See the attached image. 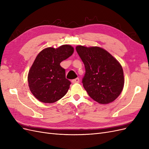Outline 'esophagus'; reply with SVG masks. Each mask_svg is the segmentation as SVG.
Wrapping results in <instances>:
<instances>
[{
	"instance_id": "obj_1",
	"label": "esophagus",
	"mask_w": 149,
	"mask_h": 149,
	"mask_svg": "<svg viewBox=\"0 0 149 149\" xmlns=\"http://www.w3.org/2000/svg\"><path fill=\"white\" fill-rule=\"evenodd\" d=\"M71 82H72V83H78L79 82V79L78 78L76 79H74L73 80H71Z\"/></svg>"
}]
</instances>
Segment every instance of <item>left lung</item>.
Here are the masks:
<instances>
[{
	"instance_id": "left-lung-1",
	"label": "left lung",
	"mask_w": 149,
	"mask_h": 149,
	"mask_svg": "<svg viewBox=\"0 0 149 149\" xmlns=\"http://www.w3.org/2000/svg\"><path fill=\"white\" fill-rule=\"evenodd\" d=\"M76 49L84 65L86 73L82 82L89 96L101 104L113 102L124 84L119 62L101 47L78 45Z\"/></svg>"
}]
</instances>
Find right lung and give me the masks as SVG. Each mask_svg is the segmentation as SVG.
I'll return each instance as SVG.
<instances>
[{
    "label": "right lung",
    "instance_id": "obj_1",
    "mask_svg": "<svg viewBox=\"0 0 149 149\" xmlns=\"http://www.w3.org/2000/svg\"><path fill=\"white\" fill-rule=\"evenodd\" d=\"M70 45L43 49L36 57L28 74L30 91L40 101L53 103L63 97L71 82L66 79L65 70L60 63L72 55Z\"/></svg>",
    "mask_w": 149,
    "mask_h": 149
}]
</instances>
